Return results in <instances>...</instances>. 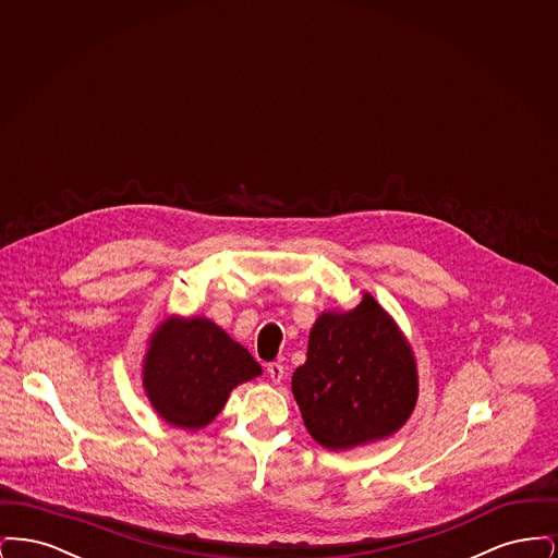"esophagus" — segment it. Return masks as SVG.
<instances>
[{
    "mask_svg": "<svg viewBox=\"0 0 558 558\" xmlns=\"http://www.w3.org/2000/svg\"><path fill=\"white\" fill-rule=\"evenodd\" d=\"M267 374H269V378H271V383H276V385H280L282 380H284V366L282 364H278V362H271V364H267Z\"/></svg>",
    "mask_w": 558,
    "mask_h": 558,
    "instance_id": "esophagus-1",
    "label": "esophagus"
}]
</instances>
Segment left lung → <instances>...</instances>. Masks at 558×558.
Instances as JSON below:
<instances>
[{
  "instance_id": "obj_1",
  "label": "left lung",
  "mask_w": 558,
  "mask_h": 558,
  "mask_svg": "<svg viewBox=\"0 0 558 558\" xmlns=\"http://www.w3.org/2000/svg\"><path fill=\"white\" fill-rule=\"evenodd\" d=\"M291 387L319 446L353 450L405 425L418 399V368L398 322L364 292L353 310L319 314Z\"/></svg>"
}]
</instances>
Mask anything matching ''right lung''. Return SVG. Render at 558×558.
Wrapping results in <instances>:
<instances>
[{"instance_id":"1","label":"right lung","mask_w":558,"mask_h":558,"mask_svg":"<svg viewBox=\"0 0 558 558\" xmlns=\"http://www.w3.org/2000/svg\"><path fill=\"white\" fill-rule=\"evenodd\" d=\"M142 387L167 425L198 430L211 425L230 393L262 366L213 319H162L148 337Z\"/></svg>"}]
</instances>
